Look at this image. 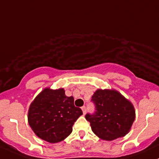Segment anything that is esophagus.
<instances>
[{"instance_id": "34e87169", "label": "esophagus", "mask_w": 159, "mask_h": 159, "mask_svg": "<svg viewBox=\"0 0 159 159\" xmlns=\"http://www.w3.org/2000/svg\"><path fill=\"white\" fill-rule=\"evenodd\" d=\"M81 110H82L83 114H84V115H85V113H86V108H85V106L81 107Z\"/></svg>"}]
</instances>
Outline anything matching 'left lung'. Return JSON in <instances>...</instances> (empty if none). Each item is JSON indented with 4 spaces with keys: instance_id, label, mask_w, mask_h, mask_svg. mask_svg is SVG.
<instances>
[{
    "instance_id": "left-lung-1",
    "label": "left lung",
    "mask_w": 159,
    "mask_h": 159,
    "mask_svg": "<svg viewBox=\"0 0 159 159\" xmlns=\"http://www.w3.org/2000/svg\"><path fill=\"white\" fill-rule=\"evenodd\" d=\"M91 101L95 105L96 111L93 115L87 114L85 118L98 137L112 141L129 132L135 118V110L132 103L119 91L98 89Z\"/></svg>"
}]
</instances>
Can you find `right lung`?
Segmentation results:
<instances>
[{"label":"right lung","instance_id":"right-lung-1","mask_svg":"<svg viewBox=\"0 0 159 159\" xmlns=\"http://www.w3.org/2000/svg\"><path fill=\"white\" fill-rule=\"evenodd\" d=\"M82 114L74 105V98L65 95V89L45 88L30 103L28 121L38 138L57 143L72 132L74 123Z\"/></svg>","mask_w":159,"mask_h":159}]
</instances>
